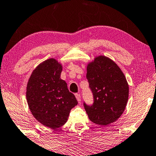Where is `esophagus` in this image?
Segmentation results:
<instances>
[{"label":"esophagus","instance_id":"1","mask_svg":"<svg viewBox=\"0 0 156 156\" xmlns=\"http://www.w3.org/2000/svg\"><path fill=\"white\" fill-rule=\"evenodd\" d=\"M75 95H76V99H77V100H78V102L79 103H80V94L76 93Z\"/></svg>","mask_w":156,"mask_h":156}]
</instances>
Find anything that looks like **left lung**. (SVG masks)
Returning <instances> with one entry per match:
<instances>
[{
  "label": "left lung",
  "mask_w": 156,
  "mask_h": 156,
  "mask_svg": "<svg viewBox=\"0 0 156 156\" xmlns=\"http://www.w3.org/2000/svg\"><path fill=\"white\" fill-rule=\"evenodd\" d=\"M86 77L94 98L92 106L84 104L90 120L100 126L117 121L129 99V84L124 73L115 61L100 55L87 63Z\"/></svg>",
  "instance_id": "1"
}]
</instances>
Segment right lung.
<instances>
[{"label":"right lung","mask_w":156,"mask_h":156,"mask_svg":"<svg viewBox=\"0 0 156 156\" xmlns=\"http://www.w3.org/2000/svg\"><path fill=\"white\" fill-rule=\"evenodd\" d=\"M62 64L56 58L47 59L36 67L26 89L29 109L39 122L50 129L66 123L71 109L77 105L75 95L61 79Z\"/></svg>","instance_id":"obj_1"}]
</instances>
